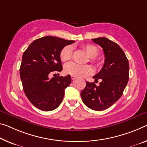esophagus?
<instances>
[{"label":"esophagus","instance_id":"34e87169","mask_svg":"<svg viewBox=\"0 0 147 147\" xmlns=\"http://www.w3.org/2000/svg\"><path fill=\"white\" fill-rule=\"evenodd\" d=\"M71 79L73 80H75V79H76V77L74 76H71Z\"/></svg>","mask_w":147,"mask_h":147}]
</instances>
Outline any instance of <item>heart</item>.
<instances>
[{
  "label": "heart",
  "mask_w": 147,
  "mask_h": 147,
  "mask_svg": "<svg viewBox=\"0 0 147 147\" xmlns=\"http://www.w3.org/2000/svg\"><path fill=\"white\" fill-rule=\"evenodd\" d=\"M84 50L90 57L91 61L95 62V57L99 54V50L96 46L92 44H87L83 46ZM73 57V47L71 45L65 46L60 52V59L62 61L66 62L71 59ZM65 73L76 77H84L94 73V69L89 65H79L71 62L65 65Z\"/></svg>",
  "instance_id": "obj_1"
}]
</instances>
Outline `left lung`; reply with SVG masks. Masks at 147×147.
<instances>
[{"mask_svg":"<svg viewBox=\"0 0 147 147\" xmlns=\"http://www.w3.org/2000/svg\"><path fill=\"white\" fill-rule=\"evenodd\" d=\"M103 48L105 63L96 75L95 82L101 80L97 86L86 82L81 97L86 106L94 111H103L115 103L122 96L129 80V62L125 53L117 44L105 37L92 39Z\"/></svg>","mask_w":147,"mask_h":147,"instance_id":"1","label":"left lung"}]
</instances>
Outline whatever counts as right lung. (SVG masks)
I'll list each match as a JSON object with an SVG mask.
<instances>
[{
  "mask_svg": "<svg viewBox=\"0 0 147 147\" xmlns=\"http://www.w3.org/2000/svg\"><path fill=\"white\" fill-rule=\"evenodd\" d=\"M74 42L58 37L44 36L34 40L23 53L20 78L25 95L36 108L53 111L62 102L65 88L71 82V76H50L62 71L60 52L65 46Z\"/></svg>",
  "mask_w": 147,
  "mask_h": 147,
  "instance_id": "obj_1",
  "label": "right lung"
}]
</instances>
